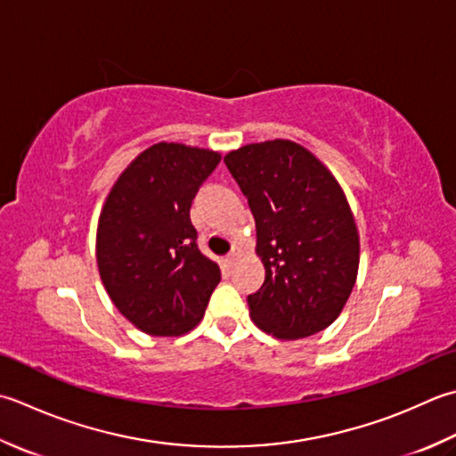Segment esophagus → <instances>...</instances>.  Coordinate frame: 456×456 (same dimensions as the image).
<instances>
[{
    "mask_svg": "<svg viewBox=\"0 0 456 456\" xmlns=\"http://www.w3.org/2000/svg\"><path fill=\"white\" fill-rule=\"evenodd\" d=\"M239 255H240V248H239V247H233V248H231V253L227 255V261H229V263H235Z\"/></svg>",
    "mask_w": 456,
    "mask_h": 456,
    "instance_id": "34e87169",
    "label": "esophagus"
}]
</instances>
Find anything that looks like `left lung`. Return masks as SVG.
Wrapping results in <instances>:
<instances>
[{"instance_id":"obj_1","label":"left lung","mask_w":456,"mask_h":456,"mask_svg":"<svg viewBox=\"0 0 456 456\" xmlns=\"http://www.w3.org/2000/svg\"><path fill=\"white\" fill-rule=\"evenodd\" d=\"M256 225L265 282L248 294L255 324L281 340L322 332L340 316L358 276L360 239L340 183L290 140L225 156Z\"/></svg>"}]
</instances>
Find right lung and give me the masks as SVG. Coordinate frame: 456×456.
Masks as SVG:
<instances>
[{
  "label": "right lung",
  "mask_w": 456,
  "mask_h": 456,
  "mask_svg": "<svg viewBox=\"0 0 456 456\" xmlns=\"http://www.w3.org/2000/svg\"><path fill=\"white\" fill-rule=\"evenodd\" d=\"M219 159L217 151L159 142L124 169L106 198L98 273L114 306L142 332H190L221 281L190 219L195 193Z\"/></svg>",
  "instance_id": "obj_1"
}]
</instances>
